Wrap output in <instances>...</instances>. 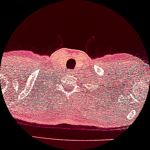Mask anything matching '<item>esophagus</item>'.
<instances>
[{
    "label": "esophagus",
    "mask_w": 150,
    "mask_h": 150,
    "mask_svg": "<svg viewBox=\"0 0 150 150\" xmlns=\"http://www.w3.org/2000/svg\"><path fill=\"white\" fill-rule=\"evenodd\" d=\"M68 73H69V74H74V71L71 69H69L68 70Z\"/></svg>",
    "instance_id": "1"
}]
</instances>
